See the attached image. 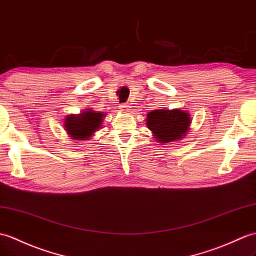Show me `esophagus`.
<instances>
[{"mask_svg": "<svg viewBox=\"0 0 256 256\" xmlns=\"http://www.w3.org/2000/svg\"><path fill=\"white\" fill-rule=\"evenodd\" d=\"M130 104H122L118 106V109H120V111H122V112H130Z\"/></svg>", "mask_w": 256, "mask_h": 256, "instance_id": "1", "label": "esophagus"}]
</instances>
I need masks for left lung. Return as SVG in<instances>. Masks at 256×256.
<instances>
[{"label":"left lung","mask_w":256,"mask_h":256,"mask_svg":"<svg viewBox=\"0 0 256 256\" xmlns=\"http://www.w3.org/2000/svg\"><path fill=\"white\" fill-rule=\"evenodd\" d=\"M190 114L180 109L154 110L147 114L146 126L158 142L182 140L191 126Z\"/></svg>","instance_id":"1"}]
</instances>
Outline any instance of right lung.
Wrapping results in <instances>:
<instances>
[{"mask_svg": "<svg viewBox=\"0 0 256 256\" xmlns=\"http://www.w3.org/2000/svg\"><path fill=\"white\" fill-rule=\"evenodd\" d=\"M104 112L86 109L80 114H70L64 121V130L74 140H89L102 126Z\"/></svg>", "mask_w": 256, "mask_h": 256, "instance_id": "1", "label": "right lung"}]
</instances>
